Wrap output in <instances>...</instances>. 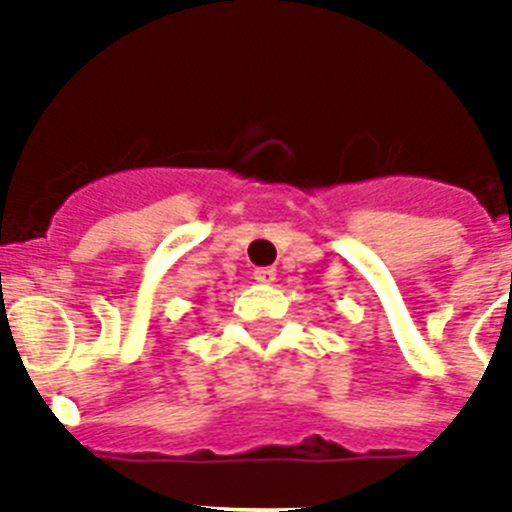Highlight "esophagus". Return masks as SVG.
<instances>
[{"mask_svg":"<svg viewBox=\"0 0 512 512\" xmlns=\"http://www.w3.org/2000/svg\"><path fill=\"white\" fill-rule=\"evenodd\" d=\"M255 281L257 284H273V281H276V271H273V268H257Z\"/></svg>","mask_w":512,"mask_h":512,"instance_id":"1","label":"esophagus"}]
</instances>
